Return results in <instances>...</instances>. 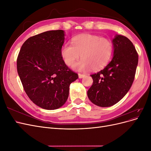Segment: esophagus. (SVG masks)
<instances>
[{"label":"esophagus","instance_id":"obj_1","mask_svg":"<svg viewBox=\"0 0 151 151\" xmlns=\"http://www.w3.org/2000/svg\"><path fill=\"white\" fill-rule=\"evenodd\" d=\"M78 76H79V79L83 78V77L85 76V75H84V74H78Z\"/></svg>","mask_w":151,"mask_h":151}]
</instances>
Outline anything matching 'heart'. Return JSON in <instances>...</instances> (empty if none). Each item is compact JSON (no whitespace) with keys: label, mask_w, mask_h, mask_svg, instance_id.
Returning <instances> with one entry per match:
<instances>
[{"label":"heart","mask_w":151,"mask_h":151,"mask_svg":"<svg viewBox=\"0 0 151 151\" xmlns=\"http://www.w3.org/2000/svg\"><path fill=\"white\" fill-rule=\"evenodd\" d=\"M113 50L110 40L91 34L77 35L72 40V44L66 43L60 50L62 60L68 66H71L79 59L83 58L73 65L78 71L101 69L111 59Z\"/></svg>","instance_id":"obj_1"}]
</instances>
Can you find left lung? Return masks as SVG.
Instances as JSON below:
<instances>
[{"instance_id":"8db88e82","label":"left lung","mask_w":151,"mask_h":151,"mask_svg":"<svg viewBox=\"0 0 151 151\" xmlns=\"http://www.w3.org/2000/svg\"><path fill=\"white\" fill-rule=\"evenodd\" d=\"M112 43L111 61L91 75L93 83L88 91L90 101L101 107L113 106L125 96L133 83L138 64V53L129 38L116 35Z\"/></svg>"}]
</instances>
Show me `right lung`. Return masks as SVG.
Masks as SVG:
<instances>
[{"mask_svg":"<svg viewBox=\"0 0 151 151\" xmlns=\"http://www.w3.org/2000/svg\"><path fill=\"white\" fill-rule=\"evenodd\" d=\"M65 33L61 29L31 36L22 45L17 69L29 98L39 107L56 109L67 101L69 86L78 75L62 60Z\"/></svg>","mask_w":151,"mask_h":151,"instance_id":"right-lung-1","label":"right lung"}]
</instances>
